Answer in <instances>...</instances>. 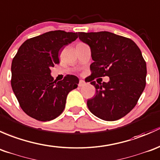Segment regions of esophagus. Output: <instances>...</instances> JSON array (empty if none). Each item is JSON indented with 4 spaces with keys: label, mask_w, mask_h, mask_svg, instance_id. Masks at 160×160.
I'll list each match as a JSON object with an SVG mask.
<instances>
[{
    "label": "esophagus",
    "mask_w": 160,
    "mask_h": 160,
    "mask_svg": "<svg viewBox=\"0 0 160 160\" xmlns=\"http://www.w3.org/2000/svg\"><path fill=\"white\" fill-rule=\"evenodd\" d=\"M84 85H85V81L80 80L79 81V83H78V86L82 87V86H84Z\"/></svg>",
    "instance_id": "34e87169"
}]
</instances>
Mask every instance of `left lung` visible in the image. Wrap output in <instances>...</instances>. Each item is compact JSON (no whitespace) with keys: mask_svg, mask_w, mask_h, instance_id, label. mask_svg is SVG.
Segmentation results:
<instances>
[{"mask_svg":"<svg viewBox=\"0 0 160 160\" xmlns=\"http://www.w3.org/2000/svg\"><path fill=\"white\" fill-rule=\"evenodd\" d=\"M78 38L89 45L94 61L88 82L96 94L87 101L88 109L105 121L122 118L136 106L146 86V63L140 49L130 38L108 31L78 32ZM105 76L109 82L93 81Z\"/></svg>","mask_w":160,"mask_h":160,"instance_id":"obj_1","label":"left lung"}]
</instances>
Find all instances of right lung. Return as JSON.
I'll return each mask as SVG.
<instances>
[{
  "mask_svg": "<svg viewBox=\"0 0 160 160\" xmlns=\"http://www.w3.org/2000/svg\"><path fill=\"white\" fill-rule=\"evenodd\" d=\"M78 38V34L52 31L28 39L11 64V87L23 111L38 121H50L65 109L67 95L78 87V77L67 75L54 81L51 68L59 63L61 49Z\"/></svg>",
  "mask_w": 160,
  "mask_h": 160,
  "instance_id": "right-lung-1",
  "label": "right lung"
}]
</instances>
